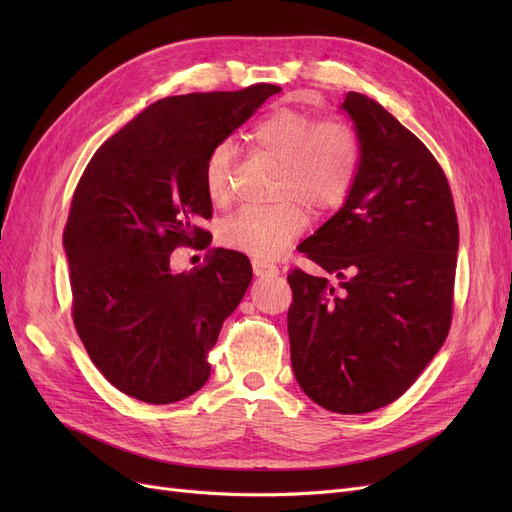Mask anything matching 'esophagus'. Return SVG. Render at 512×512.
Returning a JSON list of instances; mask_svg holds the SVG:
<instances>
[{"mask_svg":"<svg viewBox=\"0 0 512 512\" xmlns=\"http://www.w3.org/2000/svg\"><path fill=\"white\" fill-rule=\"evenodd\" d=\"M252 271L254 275L258 277H265V275H277L280 273V269H277V265H273V262H267V260H260V258H254L252 260Z\"/></svg>","mask_w":512,"mask_h":512,"instance_id":"34e87169","label":"esophagus"}]
</instances>
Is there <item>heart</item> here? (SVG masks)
I'll use <instances>...</instances> for the list:
<instances>
[{
    "label": "heart",
    "instance_id": "obj_1",
    "mask_svg": "<svg viewBox=\"0 0 512 512\" xmlns=\"http://www.w3.org/2000/svg\"><path fill=\"white\" fill-rule=\"evenodd\" d=\"M250 138L256 149L282 162L280 198H297L316 213H327L346 203L359 179L363 145L352 123L318 119L297 108H277L254 123ZM235 147L215 143L203 164L205 192L213 203L230 194ZM297 200L273 207H241L220 226L226 247L258 258H275L307 226V215Z\"/></svg>",
    "mask_w": 512,
    "mask_h": 512
}]
</instances>
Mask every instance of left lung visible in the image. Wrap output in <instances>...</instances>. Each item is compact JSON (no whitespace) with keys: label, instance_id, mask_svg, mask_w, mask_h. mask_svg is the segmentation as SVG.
<instances>
[{"label":"left lung","instance_id":"left-lung-1","mask_svg":"<svg viewBox=\"0 0 512 512\" xmlns=\"http://www.w3.org/2000/svg\"><path fill=\"white\" fill-rule=\"evenodd\" d=\"M344 111L363 160L344 207L299 250L327 273L292 269L290 361L303 393L339 414L404 395L453 320L459 224L431 151L384 108L350 91Z\"/></svg>","mask_w":512,"mask_h":512}]
</instances>
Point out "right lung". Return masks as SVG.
Instances as JSON below:
<instances>
[{
    "mask_svg": "<svg viewBox=\"0 0 512 512\" xmlns=\"http://www.w3.org/2000/svg\"><path fill=\"white\" fill-rule=\"evenodd\" d=\"M277 85L153 102L94 153L76 185L64 247L72 320L115 389L175 404L203 389L207 356L252 282L250 258L213 247L205 265L170 271V252L205 243L203 164Z\"/></svg>",
    "mask_w": 512,
    "mask_h": 512,
    "instance_id": "1",
    "label": "right lung"
}]
</instances>
